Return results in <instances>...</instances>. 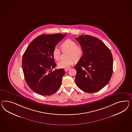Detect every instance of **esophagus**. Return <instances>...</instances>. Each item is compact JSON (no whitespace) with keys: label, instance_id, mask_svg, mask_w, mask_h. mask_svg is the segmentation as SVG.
<instances>
[{"label":"esophagus","instance_id":"34e87169","mask_svg":"<svg viewBox=\"0 0 132 132\" xmlns=\"http://www.w3.org/2000/svg\"><path fill=\"white\" fill-rule=\"evenodd\" d=\"M70 69V68H66V69H65V71H67L69 70Z\"/></svg>","mask_w":132,"mask_h":132}]
</instances>
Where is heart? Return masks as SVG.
Wrapping results in <instances>:
<instances>
[{"mask_svg":"<svg viewBox=\"0 0 132 132\" xmlns=\"http://www.w3.org/2000/svg\"><path fill=\"white\" fill-rule=\"evenodd\" d=\"M61 48L63 50H68V59L67 60L61 61L58 63V67L62 69H66L75 64V61H78L81 59L83 54L84 50L82 47L78 46L75 41L67 39L61 44ZM61 52L57 47H55L52 52L53 58L56 61H58L60 58Z\"/></svg>","mask_w":132,"mask_h":132,"instance_id":"obj_1","label":"heart"}]
</instances>
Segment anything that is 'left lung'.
Instances as JSON below:
<instances>
[{"label": "left lung", "mask_w": 132, "mask_h": 132, "mask_svg": "<svg viewBox=\"0 0 132 132\" xmlns=\"http://www.w3.org/2000/svg\"><path fill=\"white\" fill-rule=\"evenodd\" d=\"M84 50L76 65L75 82L87 93L102 89L110 81L113 72V57L110 50L100 39L92 36H80L75 38Z\"/></svg>", "instance_id": "8db88e82"}]
</instances>
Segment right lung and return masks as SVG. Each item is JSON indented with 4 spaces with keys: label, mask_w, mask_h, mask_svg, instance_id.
Here are the masks:
<instances>
[{
    "label": "right lung",
    "mask_w": 132,
    "mask_h": 132,
    "mask_svg": "<svg viewBox=\"0 0 132 132\" xmlns=\"http://www.w3.org/2000/svg\"><path fill=\"white\" fill-rule=\"evenodd\" d=\"M66 34L42 35L34 39L23 55L22 68L29 87L42 96H50L61 87L65 70L52 71L56 64L52 55L53 49Z\"/></svg>",
    "instance_id": "obj_1"
}]
</instances>
